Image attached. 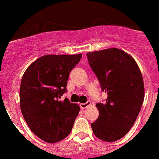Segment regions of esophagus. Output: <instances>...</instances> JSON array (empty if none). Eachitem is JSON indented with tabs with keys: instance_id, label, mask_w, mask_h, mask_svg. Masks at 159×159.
Here are the masks:
<instances>
[{
	"instance_id": "obj_1",
	"label": "esophagus",
	"mask_w": 159,
	"mask_h": 159,
	"mask_svg": "<svg viewBox=\"0 0 159 159\" xmlns=\"http://www.w3.org/2000/svg\"><path fill=\"white\" fill-rule=\"evenodd\" d=\"M91 104V101H87L86 103H83V104H80V108H82V109H84V108H88V107Z\"/></svg>"
}]
</instances>
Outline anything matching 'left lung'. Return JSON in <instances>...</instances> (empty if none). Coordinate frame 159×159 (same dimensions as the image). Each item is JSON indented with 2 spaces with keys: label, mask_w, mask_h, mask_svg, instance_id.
Wrapping results in <instances>:
<instances>
[{
  "label": "left lung",
  "mask_w": 159,
  "mask_h": 159,
  "mask_svg": "<svg viewBox=\"0 0 159 159\" xmlns=\"http://www.w3.org/2000/svg\"><path fill=\"white\" fill-rule=\"evenodd\" d=\"M89 64L107 93L97 103L99 117L91 124L95 136L113 142L125 135L136 121L145 96L143 78L136 61L117 48L87 54Z\"/></svg>",
  "instance_id": "obj_1"
}]
</instances>
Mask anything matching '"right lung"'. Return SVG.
Segmentation results:
<instances>
[{
	"label": "right lung",
	"mask_w": 159,
	"mask_h": 159,
	"mask_svg": "<svg viewBox=\"0 0 159 159\" xmlns=\"http://www.w3.org/2000/svg\"><path fill=\"white\" fill-rule=\"evenodd\" d=\"M80 55H47L25 70L20 86L21 113L30 130L48 143L68 136L80 108L67 98L60 100L66 91L70 70L80 62Z\"/></svg>",
	"instance_id": "obj_1"
}]
</instances>
